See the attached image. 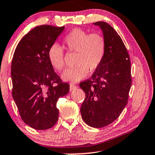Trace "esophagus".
<instances>
[{"label":"esophagus","instance_id":"esophagus-1","mask_svg":"<svg viewBox=\"0 0 155 155\" xmlns=\"http://www.w3.org/2000/svg\"><path fill=\"white\" fill-rule=\"evenodd\" d=\"M77 88V86H75L74 84H70V86H69V89H70V91H72L73 90H74V89Z\"/></svg>","mask_w":155,"mask_h":155}]
</instances>
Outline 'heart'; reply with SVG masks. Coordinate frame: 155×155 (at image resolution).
I'll return each instance as SVG.
<instances>
[{"label":"heart","mask_w":155,"mask_h":155,"mask_svg":"<svg viewBox=\"0 0 155 155\" xmlns=\"http://www.w3.org/2000/svg\"><path fill=\"white\" fill-rule=\"evenodd\" d=\"M63 43L65 48L71 53H77L74 68L67 69L62 78L69 82H78L90 72L99 68L105 56L107 41L100 33H89L75 29L64 37ZM48 58L53 67L61 71L64 67V54L62 48L58 44L51 45L48 52Z\"/></svg>","instance_id":"b5f03b06"}]
</instances>
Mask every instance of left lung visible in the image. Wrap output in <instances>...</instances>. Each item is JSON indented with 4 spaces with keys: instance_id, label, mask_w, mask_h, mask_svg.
Listing matches in <instances>:
<instances>
[{
    "instance_id": "obj_1",
    "label": "left lung",
    "mask_w": 155,
    "mask_h": 155,
    "mask_svg": "<svg viewBox=\"0 0 155 155\" xmlns=\"http://www.w3.org/2000/svg\"><path fill=\"white\" fill-rule=\"evenodd\" d=\"M93 24L102 29L107 50L99 68L90 78L80 83L86 94L81 114L88 126L102 128L116 120L127 104L131 68L129 55L117 31L104 21Z\"/></svg>"
}]
</instances>
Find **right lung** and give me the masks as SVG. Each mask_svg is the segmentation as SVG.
I'll return each mask as SVG.
<instances>
[{
	"label": "right lung",
	"mask_w": 155,
	"mask_h": 155,
	"mask_svg": "<svg viewBox=\"0 0 155 155\" xmlns=\"http://www.w3.org/2000/svg\"><path fill=\"white\" fill-rule=\"evenodd\" d=\"M64 29L51 25L34 28L21 39L13 55L12 97L23 121L36 130L48 129L57 123V101L69 91V85L62 81L48 58Z\"/></svg>",
	"instance_id": "add662e5"
}]
</instances>
